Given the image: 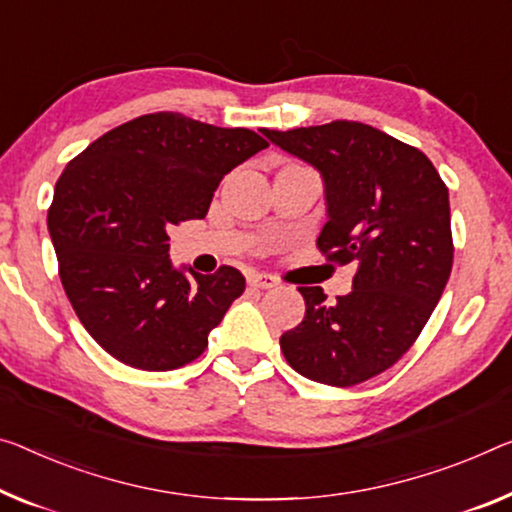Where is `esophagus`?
<instances>
[{
	"instance_id": "34e87169",
	"label": "esophagus",
	"mask_w": 512,
	"mask_h": 512,
	"mask_svg": "<svg viewBox=\"0 0 512 512\" xmlns=\"http://www.w3.org/2000/svg\"><path fill=\"white\" fill-rule=\"evenodd\" d=\"M247 281H249L251 288H263V290L279 286V281L274 279L272 274H263V272H251L249 277H247Z\"/></svg>"
}]
</instances>
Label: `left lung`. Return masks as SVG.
Instances as JSON below:
<instances>
[{"mask_svg": "<svg viewBox=\"0 0 512 512\" xmlns=\"http://www.w3.org/2000/svg\"><path fill=\"white\" fill-rule=\"evenodd\" d=\"M263 135L322 178L327 222L318 247L359 270L334 304L320 286L297 288L306 311L281 334L297 373L329 387L380 375L410 350L451 274V208L419 148L373 125L332 121Z\"/></svg>", "mask_w": 512, "mask_h": 512, "instance_id": "obj_1", "label": "left lung"}]
</instances>
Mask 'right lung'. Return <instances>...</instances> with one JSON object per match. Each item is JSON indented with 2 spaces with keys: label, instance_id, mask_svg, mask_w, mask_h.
I'll use <instances>...</instances> for the list:
<instances>
[{
  "label": "right lung",
  "instance_id": "obj_1",
  "mask_svg": "<svg viewBox=\"0 0 512 512\" xmlns=\"http://www.w3.org/2000/svg\"><path fill=\"white\" fill-rule=\"evenodd\" d=\"M267 141L160 112L128 121L68 162L47 210L59 277L100 348L141 371H174L245 290L235 267L199 274L169 258L167 231L203 219L222 178Z\"/></svg>",
  "mask_w": 512,
  "mask_h": 512
}]
</instances>
